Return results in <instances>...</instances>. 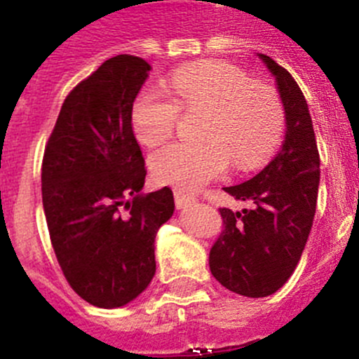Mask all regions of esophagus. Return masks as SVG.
<instances>
[{"label": "esophagus", "instance_id": "34e87169", "mask_svg": "<svg viewBox=\"0 0 359 359\" xmlns=\"http://www.w3.org/2000/svg\"><path fill=\"white\" fill-rule=\"evenodd\" d=\"M175 204L179 210H182V208H186V205H189L191 202H195V197H193L191 193L184 191V189L180 188H175Z\"/></svg>", "mask_w": 359, "mask_h": 359}]
</instances>
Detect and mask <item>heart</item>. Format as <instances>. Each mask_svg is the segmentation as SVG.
<instances>
[{"label":"heart","instance_id":"heart-1","mask_svg":"<svg viewBox=\"0 0 359 359\" xmlns=\"http://www.w3.org/2000/svg\"><path fill=\"white\" fill-rule=\"evenodd\" d=\"M170 93L146 88L132 104V130L141 144L164 141L175 128L180 110L205 111L204 142H168L149 155L155 179L180 188H197L222 173L231 161L240 170L266 162L283 132V104L271 86L222 61L179 68Z\"/></svg>","mask_w":359,"mask_h":359}]
</instances>
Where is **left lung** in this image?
Listing matches in <instances>:
<instances>
[{
  "label": "left lung",
  "instance_id": "left-lung-1",
  "mask_svg": "<svg viewBox=\"0 0 359 359\" xmlns=\"http://www.w3.org/2000/svg\"><path fill=\"white\" fill-rule=\"evenodd\" d=\"M258 57L273 74L282 99L285 141L258 175L224 188L255 208H222V233L210 251L215 278L249 298L276 292L296 269L313 227L320 186V155L304 93L285 68L266 54Z\"/></svg>",
  "mask_w": 359,
  "mask_h": 359
}]
</instances>
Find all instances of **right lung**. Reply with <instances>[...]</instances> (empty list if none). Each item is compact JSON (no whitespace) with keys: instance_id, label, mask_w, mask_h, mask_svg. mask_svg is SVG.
I'll return each instance as SVG.
<instances>
[{"instance_id":"obj_1","label":"right lung","mask_w":359,"mask_h":359,"mask_svg":"<svg viewBox=\"0 0 359 359\" xmlns=\"http://www.w3.org/2000/svg\"><path fill=\"white\" fill-rule=\"evenodd\" d=\"M151 70L144 59L110 57L65 99L41 168L43 210L70 287L115 309L155 274V236L175 211L170 188L142 195L146 170L132 104Z\"/></svg>"}]
</instances>
